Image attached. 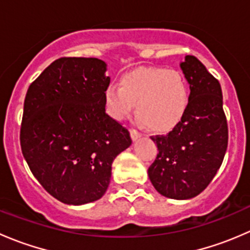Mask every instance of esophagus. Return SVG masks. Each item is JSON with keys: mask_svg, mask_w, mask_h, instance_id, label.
Masks as SVG:
<instances>
[{"mask_svg": "<svg viewBox=\"0 0 250 250\" xmlns=\"http://www.w3.org/2000/svg\"><path fill=\"white\" fill-rule=\"evenodd\" d=\"M130 137H132L133 141H137L138 139H139V138H141V134L139 132H138V130L132 129V130H130Z\"/></svg>", "mask_w": 250, "mask_h": 250, "instance_id": "esophagus-1", "label": "esophagus"}]
</instances>
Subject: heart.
<instances>
[{"instance_id":"heart-1","label":"heart","mask_w":250,"mask_h":250,"mask_svg":"<svg viewBox=\"0 0 250 250\" xmlns=\"http://www.w3.org/2000/svg\"><path fill=\"white\" fill-rule=\"evenodd\" d=\"M107 113L118 122L133 115L152 132L167 133L183 121L190 102L188 81L180 71L161 66L140 67L120 78V87L104 92Z\"/></svg>"}]
</instances>
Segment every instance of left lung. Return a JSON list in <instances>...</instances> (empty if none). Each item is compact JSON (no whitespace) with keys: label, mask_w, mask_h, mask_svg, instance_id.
<instances>
[{"label":"left lung","mask_w":250,"mask_h":250,"mask_svg":"<svg viewBox=\"0 0 250 250\" xmlns=\"http://www.w3.org/2000/svg\"><path fill=\"white\" fill-rule=\"evenodd\" d=\"M180 69L190 85V102L183 121L166 137L152 138L157 157L147 174L158 193L190 200L209 185L228 148V122L220 83L193 55Z\"/></svg>","instance_id":"left-lung-1"}]
</instances>
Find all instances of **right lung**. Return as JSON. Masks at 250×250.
Listing matches in <instances>:
<instances>
[{
    "label": "right lung",
    "mask_w": 250,
    "mask_h": 250,
    "mask_svg": "<svg viewBox=\"0 0 250 250\" xmlns=\"http://www.w3.org/2000/svg\"><path fill=\"white\" fill-rule=\"evenodd\" d=\"M107 65L97 58H60L27 89L20 145L30 170L60 202L100 200L129 132L105 110Z\"/></svg>",
    "instance_id": "obj_1"
}]
</instances>
